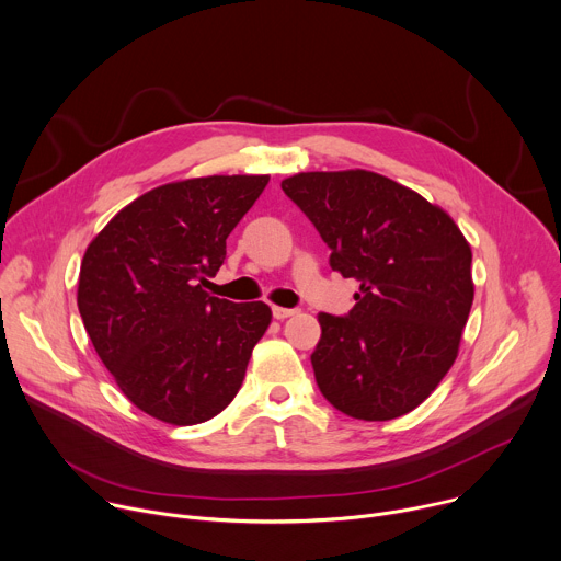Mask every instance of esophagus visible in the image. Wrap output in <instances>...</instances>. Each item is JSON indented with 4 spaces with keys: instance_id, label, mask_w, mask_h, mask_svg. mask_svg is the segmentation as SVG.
Masks as SVG:
<instances>
[{
    "instance_id": "1",
    "label": "esophagus",
    "mask_w": 561,
    "mask_h": 561,
    "mask_svg": "<svg viewBox=\"0 0 561 561\" xmlns=\"http://www.w3.org/2000/svg\"><path fill=\"white\" fill-rule=\"evenodd\" d=\"M272 313H274V318H276V320H285V318L294 316V313H296V309H289V307H278V305H274V307H272Z\"/></svg>"
}]
</instances>
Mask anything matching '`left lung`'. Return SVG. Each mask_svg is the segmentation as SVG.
I'll list each match as a JSON object with an SVG mask.
<instances>
[{
  "label": "left lung",
  "mask_w": 561,
  "mask_h": 561,
  "mask_svg": "<svg viewBox=\"0 0 561 561\" xmlns=\"http://www.w3.org/2000/svg\"><path fill=\"white\" fill-rule=\"evenodd\" d=\"M280 187L331 270L360 283L347 316L318 313V389L356 420L413 411L458 358L476 291L469 241L442 207L369 170L298 172Z\"/></svg>",
  "instance_id": "obj_1"
}]
</instances>
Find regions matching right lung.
Masks as SVG:
<instances>
[{
    "instance_id": "obj_1",
    "label": "right lung",
    "mask_w": 561,
    "mask_h": 561,
    "mask_svg": "<svg viewBox=\"0 0 561 561\" xmlns=\"http://www.w3.org/2000/svg\"><path fill=\"white\" fill-rule=\"evenodd\" d=\"M267 174L159 185L90 241L77 287L83 327L105 369L144 413L201 424L239 393L272 322L263 300L232 302L203 287Z\"/></svg>"
}]
</instances>
